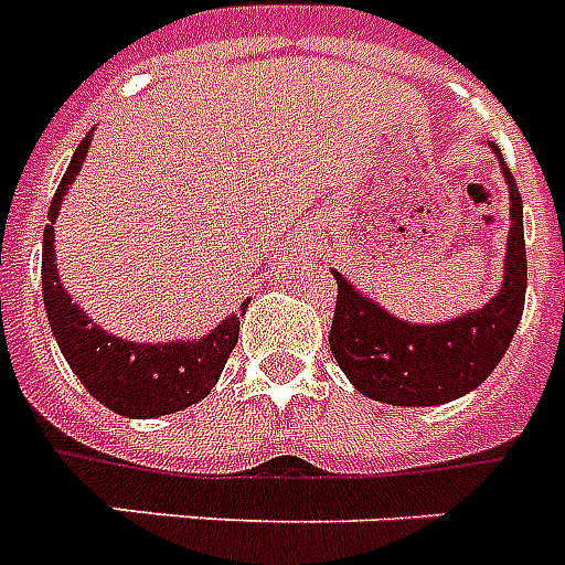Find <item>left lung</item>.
Returning <instances> with one entry per match:
<instances>
[{"mask_svg":"<svg viewBox=\"0 0 565 565\" xmlns=\"http://www.w3.org/2000/svg\"><path fill=\"white\" fill-rule=\"evenodd\" d=\"M511 191L505 281L497 298L444 324H409L360 296L339 273L337 310L330 324V351L354 388L371 401L392 406H438L473 392L505 356L525 307V235L522 196L497 145Z\"/></svg>","mask_w":565,"mask_h":565,"instance_id":"left-lung-1","label":"left lung"}]
</instances>
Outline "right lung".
<instances>
[{"label":"right lung","mask_w":565,"mask_h":565,"mask_svg":"<svg viewBox=\"0 0 565 565\" xmlns=\"http://www.w3.org/2000/svg\"><path fill=\"white\" fill-rule=\"evenodd\" d=\"M89 141L92 130L77 145L49 205V226L43 235L45 313H49V324H52L60 351L95 401L124 417L171 415V412L194 406L217 386L220 371L237 345L241 316L246 313L249 301H243L241 310H235L226 322L217 324L200 342L141 345V342H124L92 322L63 290L57 264H54V220H57L68 185L81 173Z\"/></svg>","instance_id":"add662e5"}]
</instances>
